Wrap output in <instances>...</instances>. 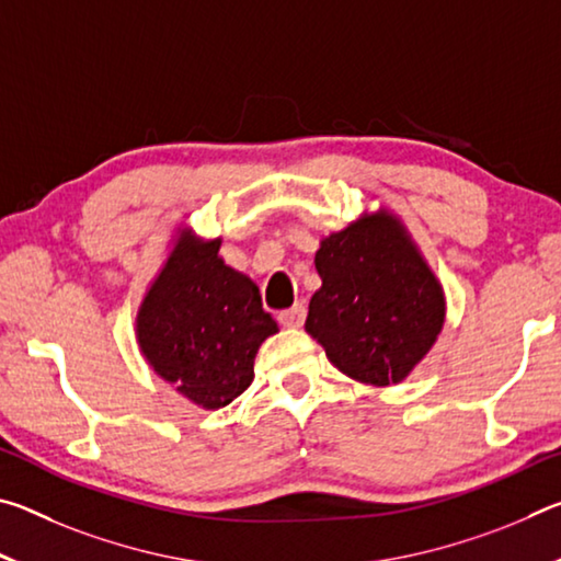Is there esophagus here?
<instances>
[{"instance_id":"obj_1","label":"esophagus","mask_w":561,"mask_h":561,"mask_svg":"<svg viewBox=\"0 0 561 561\" xmlns=\"http://www.w3.org/2000/svg\"><path fill=\"white\" fill-rule=\"evenodd\" d=\"M279 324L287 327V329H299L304 324V319H307V307L304 304H294L291 309H284L279 311Z\"/></svg>"}]
</instances>
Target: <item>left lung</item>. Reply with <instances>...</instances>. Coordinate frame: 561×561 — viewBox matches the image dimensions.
I'll use <instances>...</instances> for the list:
<instances>
[{
    "mask_svg": "<svg viewBox=\"0 0 561 561\" xmlns=\"http://www.w3.org/2000/svg\"><path fill=\"white\" fill-rule=\"evenodd\" d=\"M321 289L307 331L339 371L360 383H401L428 354L445 319L435 274L401 222L381 213L321 240Z\"/></svg>",
    "mask_w": 561,
    "mask_h": 561,
    "instance_id": "8db88e82",
    "label": "left lung"
}]
</instances>
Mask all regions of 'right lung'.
<instances>
[{"instance_id": "add662e5", "label": "right lung", "mask_w": 561, "mask_h": 561, "mask_svg": "<svg viewBox=\"0 0 561 561\" xmlns=\"http://www.w3.org/2000/svg\"><path fill=\"white\" fill-rule=\"evenodd\" d=\"M220 240L185 234L138 311V344L158 376L203 408L232 403L254 378V356L277 321L257 284L217 257Z\"/></svg>"}]
</instances>
